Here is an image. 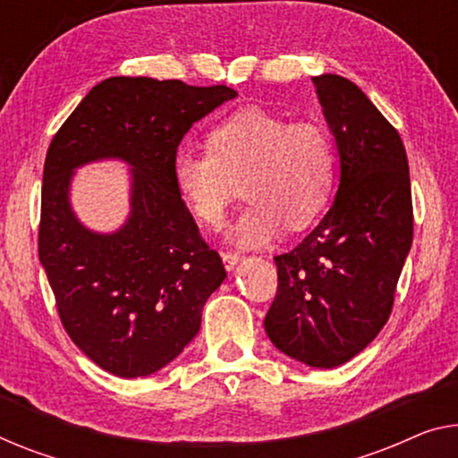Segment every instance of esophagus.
Instances as JSON below:
<instances>
[{
  "instance_id": "1",
  "label": "esophagus",
  "mask_w": 458,
  "mask_h": 458,
  "mask_svg": "<svg viewBox=\"0 0 458 458\" xmlns=\"http://www.w3.org/2000/svg\"><path fill=\"white\" fill-rule=\"evenodd\" d=\"M241 259H242L241 252H232V250H224V252H222V261H224V267H226L228 271L234 269L236 265L241 263Z\"/></svg>"
}]
</instances>
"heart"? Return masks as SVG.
Instances as JSON below:
<instances>
[{
  "mask_svg": "<svg viewBox=\"0 0 458 458\" xmlns=\"http://www.w3.org/2000/svg\"><path fill=\"white\" fill-rule=\"evenodd\" d=\"M242 182L249 203L228 228L242 249L271 242L282 228L310 226L323 214L335 182V148L317 123H292L263 106H247L216 123L208 152L181 148L173 182L182 206L206 226H217Z\"/></svg>",
  "mask_w": 458,
  "mask_h": 458,
  "instance_id": "obj_1",
  "label": "heart"
}]
</instances>
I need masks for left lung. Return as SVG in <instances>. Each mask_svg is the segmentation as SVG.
Masks as SVG:
<instances>
[{"instance_id":"left-lung-1","label":"left lung","mask_w":458,"mask_h":458,"mask_svg":"<svg viewBox=\"0 0 458 458\" xmlns=\"http://www.w3.org/2000/svg\"><path fill=\"white\" fill-rule=\"evenodd\" d=\"M339 156V187L318 226L277 265L265 317L271 344L312 368L350 361L391 317L413 241L401 135L347 78H312Z\"/></svg>"}]
</instances>
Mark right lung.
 <instances>
[{"label": "right lung", "instance_id": "obj_1", "mask_svg": "<svg viewBox=\"0 0 458 458\" xmlns=\"http://www.w3.org/2000/svg\"><path fill=\"white\" fill-rule=\"evenodd\" d=\"M234 97L228 86L108 78L51 141L38 259L67 335L114 377H148L179 356L226 277L176 193L173 158L191 125ZM106 157L132 166V211L117 233L100 235L72 214L69 185L73 169Z\"/></svg>", "mask_w": 458, "mask_h": 458}]
</instances>
